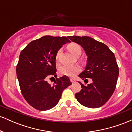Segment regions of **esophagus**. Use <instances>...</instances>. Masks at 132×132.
<instances>
[{"instance_id":"34e87169","label":"esophagus","mask_w":132,"mask_h":132,"mask_svg":"<svg viewBox=\"0 0 132 132\" xmlns=\"http://www.w3.org/2000/svg\"><path fill=\"white\" fill-rule=\"evenodd\" d=\"M70 81H71V82H72V83L75 82H76V80L75 79H73V78H70Z\"/></svg>"}]
</instances>
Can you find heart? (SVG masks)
I'll return each instance as SVG.
<instances>
[{"mask_svg": "<svg viewBox=\"0 0 132 132\" xmlns=\"http://www.w3.org/2000/svg\"><path fill=\"white\" fill-rule=\"evenodd\" d=\"M68 48L69 51L72 53L76 56H79L82 53V48L79 45L75 42L69 43L68 45ZM61 52V50L59 49L56 53L55 58L57 61L60 57V53ZM80 71V68L78 66H64L60 69V74L62 75L68 76H72L76 73Z\"/></svg>", "mask_w": 132, "mask_h": 132, "instance_id": "1", "label": "heart"}]
</instances>
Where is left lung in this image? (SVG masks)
<instances>
[{"label": "left lung", "instance_id": "1", "mask_svg": "<svg viewBox=\"0 0 132 132\" xmlns=\"http://www.w3.org/2000/svg\"><path fill=\"white\" fill-rule=\"evenodd\" d=\"M72 42L84 48L87 56L85 70L79 76L92 82L81 85V90L75 97L81 105L89 108H98L104 105L116 89L119 74V66L114 54L105 44L89 37L69 36Z\"/></svg>", "mask_w": 132, "mask_h": 132}]
</instances>
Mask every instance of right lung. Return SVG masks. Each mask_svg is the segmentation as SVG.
<instances>
[{
  "label": "right lung",
  "mask_w": 132,
  "mask_h": 132,
  "mask_svg": "<svg viewBox=\"0 0 132 132\" xmlns=\"http://www.w3.org/2000/svg\"><path fill=\"white\" fill-rule=\"evenodd\" d=\"M69 42L66 37L44 36L30 42L21 51L16 68L20 88L27 102L35 109L54 107L63 90L72 84L66 76L56 79L53 85L47 82L48 78L56 76L57 51Z\"/></svg>",
  "instance_id": "add662e5"
}]
</instances>
